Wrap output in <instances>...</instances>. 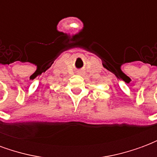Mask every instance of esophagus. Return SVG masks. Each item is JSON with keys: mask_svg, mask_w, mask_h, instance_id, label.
I'll use <instances>...</instances> for the list:
<instances>
[{"mask_svg": "<svg viewBox=\"0 0 157 157\" xmlns=\"http://www.w3.org/2000/svg\"><path fill=\"white\" fill-rule=\"evenodd\" d=\"M84 74V71H79V75H83Z\"/></svg>", "mask_w": 157, "mask_h": 157, "instance_id": "1", "label": "esophagus"}]
</instances>
